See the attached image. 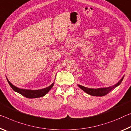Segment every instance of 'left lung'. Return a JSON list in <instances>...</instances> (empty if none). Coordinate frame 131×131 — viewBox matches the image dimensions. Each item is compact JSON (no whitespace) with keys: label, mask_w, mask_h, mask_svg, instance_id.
Instances as JSON below:
<instances>
[{"label":"left lung","mask_w":131,"mask_h":131,"mask_svg":"<svg viewBox=\"0 0 131 131\" xmlns=\"http://www.w3.org/2000/svg\"><path fill=\"white\" fill-rule=\"evenodd\" d=\"M124 77L122 78L121 80H119L117 84L113 85V86L111 87H108V88H100V89H89L88 88H85L84 86H81V85H78V86L79 88L84 91V92H86L88 94H90L91 95H93V96H103V95H106L107 93H108L110 91L113 89V88H115L116 87H117L118 86L121 84V83L122 82V80H123Z\"/></svg>","instance_id":"obj_1"}]
</instances>
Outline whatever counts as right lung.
<instances>
[{
    "label": "right lung",
    "mask_w": 131,
    "mask_h": 131,
    "mask_svg": "<svg viewBox=\"0 0 131 131\" xmlns=\"http://www.w3.org/2000/svg\"><path fill=\"white\" fill-rule=\"evenodd\" d=\"M7 82L9 83L10 87L12 88V89L15 92L20 93V94L23 95V96L27 97L28 99H34V98H38V97H43L49 92V91L51 90V88H52L53 86V84L52 83L50 85L49 87L47 88L43 89H39V90H25V89H21L19 88H17V87L14 86V85L12 84L7 79Z\"/></svg>",
    "instance_id": "1"
}]
</instances>
